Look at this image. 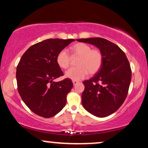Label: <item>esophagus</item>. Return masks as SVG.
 <instances>
[{"label":"esophagus","instance_id":"obj_1","mask_svg":"<svg viewBox=\"0 0 148 148\" xmlns=\"http://www.w3.org/2000/svg\"><path fill=\"white\" fill-rule=\"evenodd\" d=\"M72 83H73V85H74V86H75V85L77 84L79 82H78L77 81H73Z\"/></svg>","mask_w":148,"mask_h":148}]
</instances>
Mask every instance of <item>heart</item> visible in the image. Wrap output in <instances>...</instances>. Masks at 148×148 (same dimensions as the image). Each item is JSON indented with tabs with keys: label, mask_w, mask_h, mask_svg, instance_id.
<instances>
[{
	"label": "heart",
	"mask_w": 148,
	"mask_h": 148,
	"mask_svg": "<svg viewBox=\"0 0 148 148\" xmlns=\"http://www.w3.org/2000/svg\"><path fill=\"white\" fill-rule=\"evenodd\" d=\"M71 51L74 56H79L77 67L70 68L65 72L66 78L72 81H79L84 79L88 74H95L102 65L103 55L99 49H92L90 46L85 43H76L72 46ZM57 63L62 69L68 68L70 58L66 50L60 51L56 58Z\"/></svg>",
	"instance_id": "b5f03b06"
}]
</instances>
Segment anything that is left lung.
Instances as JSON below:
<instances>
[{"mask_svg": "<svg viewBox=\"0 0 148 148\" xmlns=\"http://www.w3.org/2000/svg\"><path fill=\"white\" fill-rule=\"evenodd\" d=\"M76 41L95 46L103 55L99 72L83 82V106L98 118L108 116L121 106L127 97L132 79L128 59L118 46L106 39L91 37Z\"/></svg>", "mask_w": 148, "mask_h": 148, "instance_id": "1", "label": "left lung"}]
</instances>
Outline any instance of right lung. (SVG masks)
I'll list each match as a JSON object with an SVG mask.
<instances>
[{
	"instance_id": "add662e5",
	"label": "right lung",
	"mask_w": 148,
	"mask_h": 148,
	"mask_svg": "<svg viewBox=\"0 0 148 148\" xmlns=\"http://www.w3.org/2000/svg\"><path fill=\"white\" fill-rule=\"evenodd\" d=\"M74 39H48L30 47L16 67L18 91L22 100L35 114L51 118L58 113L67 102L73 87L70 79L53 80L63 75L57 63L58 53Z\"/></svg>"
}]
</instances>
